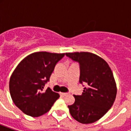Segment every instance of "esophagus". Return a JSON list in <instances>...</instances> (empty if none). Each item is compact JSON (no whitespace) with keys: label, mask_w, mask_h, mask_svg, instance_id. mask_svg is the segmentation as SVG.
I'll list each match as a JSON object with an SVG mask.
<instances>
[{"label":"esophagus","mask_w":131,"mask_h":131,"mask_svg":"<svg viewBox=\"0 0 131 131\" xmlns=\"http://www.w3.org/2000/svg\"><path fill=\"white\" fill-rule=\"evenodd\" d=\"M60 94H61V95L64 96H65L68 95V93H64V92H61Z\"/></svg>","instance_id":"obj_1"}]
</instances>
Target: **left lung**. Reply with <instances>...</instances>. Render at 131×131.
Returning a JSON list of instances; mask_svg holds the SVG:
<instances>
[{
    "label": "left lung",
    "instance_id": "1",
    "mask_svg": "<svg viewBox=\"0 0 131 131\" xmlns=\"http://www.w3.org/2000/svg\"><path fill=\"white\" fill-rule=\"evenodd\" d=\"M80 65V82L86 83L82 95H73L75 103L69 105L72 117L82 124H90L103 117L113 105L117 87L107 62L87 51L66 53Z\"/></svg>",
    "mask_w": 131,
    "mask_h": 131
}]
</instances>
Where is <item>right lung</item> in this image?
I'll use <instances>...</instances> for the list:
<instances>
[{"mask_svg": "<svg viewBox=\"0 0 131 131\" xmlns=\"http://www.w3.org/2000/svg\"><path fill=\"white\" fill-rule=\"evenodd\" d=\"M65 53L38 51L27 56L16 67L9 80L13 103L28 116L39 117L49 112L60 95L44 90L56 64Z\"/></svg>", "mask_w": 131, "mask_h": 131, "instance_id": "add662e5", "label": "right lung"}]
</instances>
